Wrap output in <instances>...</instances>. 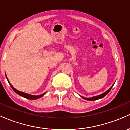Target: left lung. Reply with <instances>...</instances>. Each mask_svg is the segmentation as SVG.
I'll return each instance as SVG.
<instances>
[{
    "label": "left lung",
    "instance_id": "obj_1",
    "mask_svg": "<svg viewBox=\"0 0 130 130\" xmlns=\"http://www.w3.org/2000/svg\"><path fill=\"white\" fill-rule=\"evenodd\" d=\"M113 84L112 85V87H110V88H109L108 90H107V91H106V92H104V93H103V94H100V95H98V96H94V97H92V98H85V97H82V96H81V97L82 98L85 99V100H88V101H93V100H99V99L102 98L104 97L106 95V94H108L109 92V91H110V90H111V88H112V87H113Z\"/></svg>",
    "mask_w": 130,
    "mask_h": 130
}]
</instances>
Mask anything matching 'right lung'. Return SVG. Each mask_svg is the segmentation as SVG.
Listing matches in <instances>:
<instances>
[{
  "label": "right lung",
  "mask_w": 130,
  "mask_h": 130,
  "mask_svg": "<svg viewBox=\"0 0 130 130\" xmlns=\"http://www.w3.org/2000/svg\"><path fill=\"white\" fill-rule=\"evenodd\" d=\"M6 78H7V80H8V83H9L10 85L11 86V88H12L13 90V91H14V92H15L16 93H17V94H18V95H20V96H23V97L25 98L29 99V100H36V99L39 98H41L42 96H43V95H45V94H46V93H43V94H40V95L34 96V95H31V94H27V93H25L21 92V91H18V90H17V89H15L13 87L12 85L10 84L9 80H8V78H7V75H6Z\"/></svg>",
  "instance_id": "obj_1"
}]
</instances>
